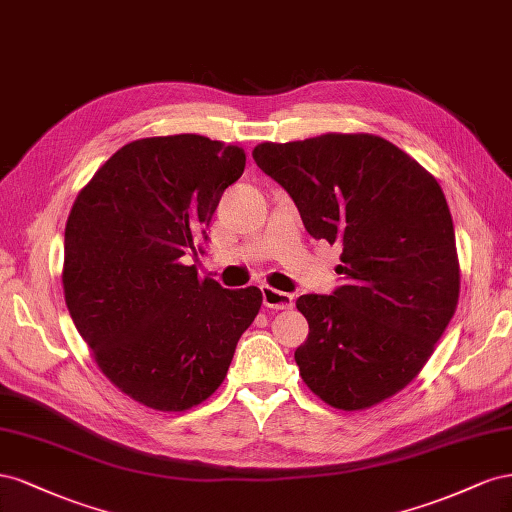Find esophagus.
I'll use <instances>...</instances> for the list:
<instances>
[{"instance_id":"obj_1","label":"esophagus","mask_w":512,"mask_h":512,"mask_svg":"<svg viewBox=\"0 0 512 512\" xmlns=\"http://www.w3.org/2000/svg\"><path fill=\"white\" fill-rule=\"evenodd\" d=\"M261 296H264V304L268 306V309L283 311V309H291V306H294V296L285 294V291H279L274 287H268V285L261 287Z\"/></svg>"}]
</instances>
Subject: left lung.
Segmentation results:
<instances>
[{
	"label": "left lung",
	"instance_id": "obj_1",
	"mask_svg": "<svg viewBox=\"0 0 512 512\" xmlns=\"http://www.w3.org/2000/svg\"><path fill=\"white\" fill-rule=\"evenodd\" d=\"M253 158L315 240L343 246V285L296 302L309 321L294 354L304 384L339 410H367L412 382L455 315L459 261L442 188L375 135L261 143Z\"/></svg>",
	"mask_w": 512,
	"mask_h": 512
}]
</instances>
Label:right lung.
Instances as JSON below:
<instances>
[{
	"label": "right lung",
	"mask_w": 512,
	"mask_h": 512,
	"mask_svg": "<svg viewBox=\"0 0 512 512\" xmlns=\"http://www.w3.org/2000/svg\"><path fill=\"white\" fill-rule=\"evenodd\" d=\"M246 154L201 135L124 145L79 193L64 233V296L98 367L128 397L184 412L223 384L261 306L257 287L199 281L197 257Z\"/></svg>",
	"instance_id": "add662e5"
}]
</instances>
